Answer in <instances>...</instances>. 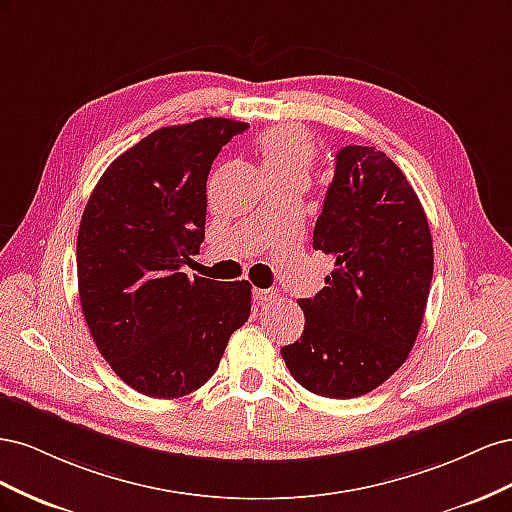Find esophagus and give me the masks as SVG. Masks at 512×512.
Returning a JSON list of instances; mask_svg holds the SVG:
<instances>
[{"instance_id":"esophagus-1","label":"esophagus","mask_w":512,"mask_h":512,"mask_svg":"<svg viewBox=\"0 0 512 512\" xmlns=\"http://www.w3.org/2000/svg\"><path fill=\"white\" fill-rule=\"evenodd\" d=\"M254 301L258 303V305H262V303H273V301H277V297H280V294H277L275 290H271V288H254Z\"/></svg>"}]
</instances>
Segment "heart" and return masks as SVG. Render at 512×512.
Wrapping results in <instances>:
<instances>
[{"label":"heart","mask_w":512,"mask_h":512,"mask_svg":"<svg viewBox=\"0 0 512 512\" xmlns=\"http://www.w3.org/2000/svg\"><path fill=\"white\" fill-rule=\"evenodd\" d=\"M316 141L307 130L277 126L262 134L258 156L269 181L307 179L316 160Z\"/></svg>","instance_id":"obj_1"}]
</instances>
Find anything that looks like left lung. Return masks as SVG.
<instances>
[{"mask_svg": "<svg viewBox=\"0 0 512 512\" xmlns=\"http://www.w3.org/2000/svg\"><path fill=\"white\" fill-rule=\"evenodd\" d=\"M314 250L333 256L335 271L314 299H299L305 329L282 356L307 391L359 397L406 363L433 275L427 215L386 153L361 145L339 149Z\"/></svg>", "mask_w": 512, "mask_h": 512, "instance_id": "obj_1", "label": "left lung"}]
</instances>
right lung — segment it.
Masks as SVG:
<instances>
[{"label":"right lung","mask_w":512,"mask_h":512,"mask_svg":"<svg viewBox=\"0 0 512 512\" xmlns=\"http://www.w3.org/2000/svg\"><path fill=\"white\" fill-rule=\"evenodd\" d=\"M247 123L205 117L145 136L104 170L76 239L79 297L115 374L153 399L200 389L250 318V282L181 271L205 241L207 177Z\"/></svg>","instance_id":"right-lung-1"}]
</instances>
